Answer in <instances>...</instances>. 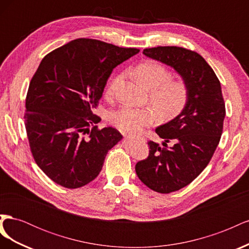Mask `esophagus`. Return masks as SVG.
<instances>
[{"mask_svg":"<svg viewBox=\"0 0 249 249\" xmlns=\"http://www.w3.org/2000/svg\"><path fill=\"white\" fill-rule=\"evenodd\" d=\"M125 136H127V137H136V136H133V135H130V134H127V135L125 134ZM137 137H138V136H137ZM140 138H141V137H140ZM142 139H143V138H142Z\"/></svg>","mask_w":249,"mask_h":249,"instance_id":"esophagus-1","label":"esophagus"}]
</instances>
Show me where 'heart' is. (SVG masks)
I'll use <instances>...</instances> for the list:
<instances>
[{"label":"heart","mask_w":249,"mask_h":249,"mask_svg":"<svg viewBox=\"0 0 249 249\" xmlns=\"http://www.w3.org/2000/svg\"><path fill=\"white\" fill-rule=\"evenodd\" d=\"M136 77L149 89V101L153 106H123L112 111L109 122L119 130L130 133L141 132L153 124L157 117L161 120H171L178 117L188 105L190 97L189 87L183 80L172 79L173 73L161 62L148 60L140 63L134 70ZM124 74L119 73L112 79L107 88V95H115Z\"/></svg>","instance_id":"1"}]
</instances>
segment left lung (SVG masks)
Masks as SVG:
<instances>
[{"mask_svg":"<svg viewBox=\"0 0 249 249\" xmlns=\"http://www.w3.org/2000/svg\"><path fill=\"white\" fill-rule=\"evenodd\" d=\"M143 54L172 66L189 87L190 97L180 114L156 129L163 146L149 140L148 157L135 170L149 189L167 194L196 178L212 159L223 131L225 104L220 82L198 53L180 47H157ZM175 144L168 148L167 143Z\"/></svg>","mask_w":249,"mask_h":249,"instance_id":"8db88e82","label":"left lung"}]
</instances>
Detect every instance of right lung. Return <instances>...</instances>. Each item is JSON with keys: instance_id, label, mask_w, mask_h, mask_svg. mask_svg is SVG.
Instances as JSON below:
<instances>
[{"instance_id": "obj_1", "label": "right lung", "mask_w": 249, "mask_h": 249, "mask_svg": "<svg viewBox=\"0 0 249 249\" xmlns=\"http://www.w3.org/2000/svg\"><path fill=\"white\" fill-rule=\"evenodd\" d=\"M138 52L79 38L41 60L30 82L24 118L34 160L56 184L69 189L89 184L122 139L114 127L99 129L101 117L92 110L113 69Z\"/></svg>"}]
</instances>
